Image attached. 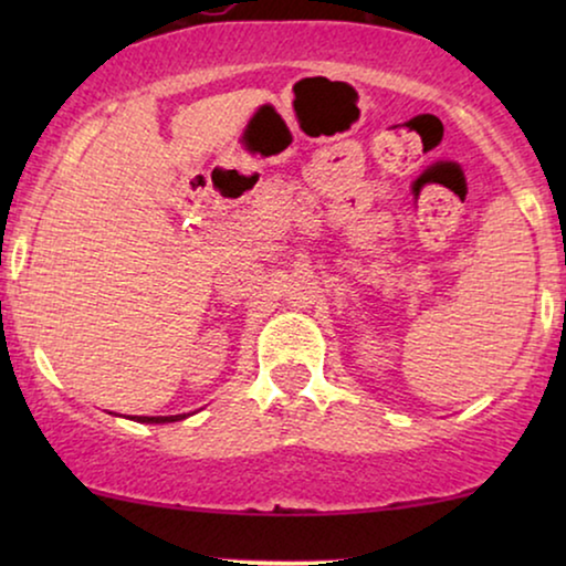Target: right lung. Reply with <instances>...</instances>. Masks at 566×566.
<instances>
[{"instance_id":"right-lung-1","label":"right lung","mask_w":566,"mask_h":566,"mask_svg":"<svg viewBox=\"0 0 566 566\" xmlns=\"http://www.w3.org/2000/svg\"><path fill=\"white\" fill-rule=\"evenodd\" d=\"M188 415H169V417H134L136 422H146V424H165V422H180Z\"/></svg>"}]
</instances>
